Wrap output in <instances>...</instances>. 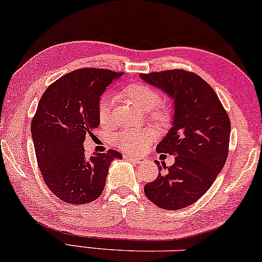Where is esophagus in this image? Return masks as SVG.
Here are the masks:
<instances>
[{"label":"esophagus","mask_w":262,"mask_h":262,"mask_svg":"<svg viewBox=\"0 0 262 262\" xmlns=\"http://www.w3.org/2000/svg\"><path fill=\"white\" fill-rule=\"evenodd\" d=\"M125 159L130 160V162L135 163V164H142L144 163V158H140V157H136V156H125Z\"/></svg>","instance_id":"esophagus-1"}]
</instances>
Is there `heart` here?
Wrapping results in <instances>:
<instances>
[{"mask_svg": "<svg viewBox=\"0 0 262 262\" xmlns=\"http://www.w3.org/2000/svg\"><path fill=\"white\" fill-rule=\"evenodd\" d=\"M120 96L132 105L142 111H150L160 102V96L152 88L143 83H131L120 90ZM110 102L103 98L98 104V119L100 124L105 125L110 120ZM151 119L157 124H166L170 120V111L164 105L157 106ZM152 140V132L148 130H130L124 131L118 136L117 143L119 147L125 152L136 154L146 148Z\"/></svg>", "mask_w": 262, "mask_h": 262, "instance_id": "b5f03b06", "label": "heart"}]
</instances>
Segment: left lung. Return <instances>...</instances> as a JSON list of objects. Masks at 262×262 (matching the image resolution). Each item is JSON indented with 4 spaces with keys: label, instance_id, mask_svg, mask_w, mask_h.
Wrapping results in <instances>:
<instances>
[{
    "label": "left lung",
    "instance_id": "1",
    "mask_svg": "<svg viewBox=\"0 0 262 262\" xmlns=\"http://www.w3.org/2000/svg\"><path fill=\"white\" fill-rule=\"evenodd\" d=\"M139 77L173 100L172 126L156 150L174 156V164L159 166L155 182L144 186L145 195L164 210H180L200 199L223 170L231 122L210 84L193 72L177 69Z\"/></svg>",
    "mask_w": 262,
    "mask_h": 262
}]
</instances>
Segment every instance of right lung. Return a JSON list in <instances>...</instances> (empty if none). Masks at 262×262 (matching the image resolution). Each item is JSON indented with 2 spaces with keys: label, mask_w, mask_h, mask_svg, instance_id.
I'll return each mask as SVG.
<instances>
[{
  "label": "right lung",
  "mask_w": 262,
  "mask_h": 262,
  "mask_svg": "<svg viewBox=\"0 0 262 262\" xmlns=\"http://www.w3.org/2000/svg\"><path fill=\"white\" fill-rule=\"evenodd\" d=\"M122 72L79 69L64 75L39 99L31 123L36 158L44 183L68 204L91 203L102 194L108 167L123 156L115 150L88 157L83 143L99 125L100 96Z\"/></svg>",
  "instance_id": "add662e5"
}]
</instances>
